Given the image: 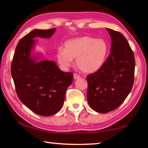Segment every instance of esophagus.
I'll use <instances>...</instances> for the list:
<instances>
[{
  "mask_svg": "<svg viewBox=\"0 0 148 148\" xmlns=\"http://www.w3.org/2000/svg\"><path fill=\"white\" fill-rule=\"evenodd\" d=\"M80 77V76L79 75H78L77 74H76V73H74V78L75 79H79Z\"/></svg>",
  "mask_w": 148,
  "mask_h": 148,
  "instance_id": "esophagus-1",
  "label": "esophagus"
}]
</instances>
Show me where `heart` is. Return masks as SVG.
I'll return each instance as SVG.
<instances>
[{
  "mask_svg": "<svg viewBox=\"0 0 148 148\" xmlns=\"http://www.w3.org/2000/svg\"><path fill=\"white\" fill-rule=\"evenodd\" d=\"M108 45L103 39H96L85 36L72 39L64 44V49L59 48L57 59L63 68L76 64L80 71L85 73H93L101 69L107 58Z\"/></svg>",
  "mask_w": 148,
  "mask_h": 148,
  "instance_id": "1",
  "label": "heart"
}]
</instances>
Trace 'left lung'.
Instances as JSON below:
<instances>
[{"instance_id":"left-lung-1","label":"left lung","mask_w":148,"mask_h":148,"mask_svg":"<svg viewBox=\"0 0 148 148\" xmlns=\"http://www.w3.org/2000/svg\"><path fill=\"white\" fill-rule=\"evenodd\" d=\"M111 36L110 54L98 71L87 76L90 107L108 113L121 105L134 84L135 59L129 42L121 32L106 29Z\"/></svg>"}]
</instances>
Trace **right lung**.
<instances>
[{
    "label": "right lung",
    "instance_id": "obj_1",
    "mask_svg": "<svg viewBox=\"0 0 148 148\" xmlns=\"http://www.w3.org/2000/svg\"><path fill=\"white\" fill-rule=\"evenodd\" d=\"M56 28L34 29L17 44L11 64V74L17 97L35 114L52 116L61 109L65 93L73 81L72 72H64L52 61L38 62L31 56L35 37L48 38ZM39 58V57H38Z\"/></svg>",
    "mask_w": 148,
    "mask_h": 148
}]
</instances>
